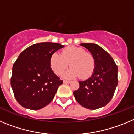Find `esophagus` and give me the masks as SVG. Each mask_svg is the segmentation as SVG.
Instances as JSON below:
<instances>
[{"label": "esophagus", "mask_w": 134, "mask_h": 134, "mask_svg": "<svg viewBox=\"0 0 134 134\" xmlns=\"http://www.w3.org/2000/svg\"><path fill=\"white\" fill-rule=\"evenodd\" d=\"M64 83L69 84V83H70V80H64Z\"/></svg>", "instance_id": "34e87169"}]
</instances>
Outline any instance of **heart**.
<instances>
[{
    "label": "heart",
    "mask_w": 134,
    "mask_h": 134,
    "mask_svg": "<svg viewBox=\"0 0 134 134\" xmlns=\"http://www.w3.org/2000/svg\"><path fill=\"white\" fill-rule=\"evenodd\" d=\"M70 69L64 74L68 79L78 76L81 79L90 77L94 72L95 63L93 55L85 52L83 48L68 46L62 52L61 55L54 53L50 58L52 69L57 75H62L68 68Z\"/></svg>",
    "instance_id": "obj_1"
}]
</instances>
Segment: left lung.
Returning <instances> with one entry per match:
<instances>
[{
    "instance_id": "left-lung-1",
    "label": "left lung",
    "mask_w": 134,
    "mask_h": 134,
    "mask_svg": "<svg viewBox=\"0 0 134 134\" xmlns=\"http://www.w3.org/2000/svg\"><path fill=\"white\" fill-rule=\"evenodd\" d=\"M94 59V72L91 77L79 81V88L74 91L76 100L88 109H97L108 104L118 83V66L113 58L101 47L94 43H81Z\"/></svg>"
}]
</instances>
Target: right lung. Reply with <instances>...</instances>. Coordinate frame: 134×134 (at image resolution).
<instances>
[{
	"mask_svg": "<svg viewBox=\"0 0 134 134\" xmlns=\"http://www.w3.org/2000/svg\"><path fill=\"white\" fill-rule=\"evenodd\" d=\"M64 47L51 42L35 43L19 55L13 66L10 85L22 107L38 110L52 102L63 81L51 68L50 58Z\"/></svg>",
	"mask_w": 134,
	"mask_h": 134,
	"instance_id": "add662e5",
	"label": "right lung"
}]
</instances>
